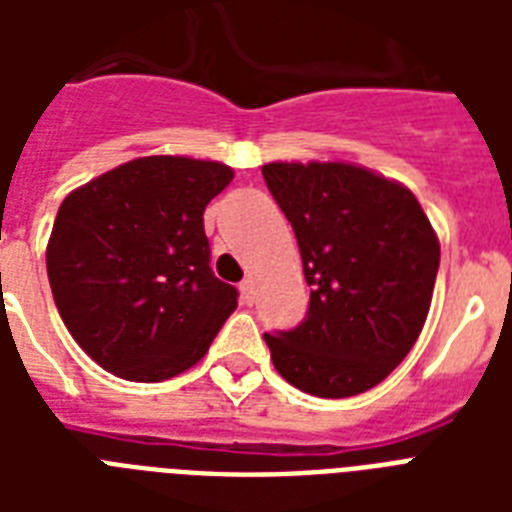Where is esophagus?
Returning a JSON list of instances; mask_svg holds the SVG:
<instances>
[{
    "label": "esophagus",
    "mask_w": 512,
    "mask_h": 512,
    "mask_svg": "<svg viewBox=\"0 0 512 512\" xmlns=\"http://www.w3.org/2000/svg\"><path fill=\"white\" fill-rule=\"evenodd\" d=\"M239 289H241V300H244L247 305H252V300H255V284H252V279L241 281Z\"/></svg>",
    "instance_id": "obj_1"
}]
</instances>
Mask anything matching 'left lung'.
<instances>
[{"instance_id":"8db88e82","label":"left lung","mask_w":512,"mask_h":512,"mask_svg":"<svg viewBox=\"0 0 512 512\" xmlns=\"http://www.w3.org/2000/svg\"><path fill=\"white\" fill-rule=\"evenodd\" d=\"M268 191L292 223L311 303L268 335L276 372L319 398L374 388L420 337L441 247L406 185L345 162H271Z\"/></svg>"}]
</instances>
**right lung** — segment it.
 Returning a JSON list of instances; mask_svg holds the SVG:
<instances>
[{
	"label": "right lung",
	"mask_w": 512,
	"mask_h": 512,
	"mask_svg": "<svg viewBox=\"0 0 512 512\" xmlns=\"http://www.w3.org/2000/svg\"><path fill=\"white\" fill-rule=\"evenodd\" d=\"M233 170L143 156L63 199L47 276L66 329L106 372L162 382L209 350L239 292L209 268L204 209Z\"/></svg>",
	"instance_id": "add662e5"
}]
</instances>
